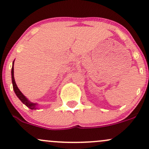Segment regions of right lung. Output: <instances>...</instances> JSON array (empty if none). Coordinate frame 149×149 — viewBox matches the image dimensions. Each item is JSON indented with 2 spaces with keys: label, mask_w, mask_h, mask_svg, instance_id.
<instances>
[{
  "label": "right lung",
  "mask_w": 149,
  "mask_h": 149,
  "mask_svg": "<svg viewBox=\"0 0 149 149\" xmlns=\"http://www.w3.org/2000/svg\"><path fill=\"white\" fill-rule=\"evenodd\" d=\"M13 64H14V62H13ZM12 82H13V89H14V91L16 94V95L17 97L20 100L22 101V102L23 104H24L27 107L29 108L30 109H36V104H33L31 102H30L29 101H28L24 95L22 93L21 91L19 90V88L17 86L16 83H15V78H14V66L13 65V67H12Z\"/></svg>",
  "instance_id": "right-lung-1"
}]
</instances>
